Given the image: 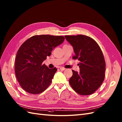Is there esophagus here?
Masks as SVG:
<instances>
[{"label": "esophagus", "mask_w": 122, "mask_h": 122, "mask_svg": "<svg viewBox=\"0 0 122 122\" xmlns=\"http://www.w3.org/2000/svg\"><path fill=\"white\" fill-rule=\"evenodd\" d=\"M60 70H61V71H64L65 69V68L63 67H60Z\"/></svg>", "instance_id": "1"}]
</instances>
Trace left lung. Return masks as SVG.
Instances as JSON below:
<instances>
[{"label":"left lung","mask_w":122,"mask_h":122,"mask_svg":"<svg viewBox=\"0 0 122 122\" xmlns=\"http://www.w3.org/2000/svg\"><path fill=\"white\" fill-rule=\"evenodd\" d=\"M74 48L73 59H78L80 72L72 70L69 80L71 87L83 96L92 95L101 85L105 78V61L102 51L91 37L78 35L65 36Z\"/></svg>","instance_id":"obj_1"}]
</instances>
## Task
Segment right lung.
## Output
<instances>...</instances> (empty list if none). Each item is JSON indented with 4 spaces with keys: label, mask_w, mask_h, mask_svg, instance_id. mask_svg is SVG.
Segmentation results:
<instances>
[{
    "label": "right lung",
    "mask_w": 122,
    "mask_h": 122,
    "mask_svg": "<svg viewBox=\"0 0 122 122\" xmlns=\"http://www.w3.org/2000/svg\"><path fill=\"white\" fill-rule=\"evenodd\" d=\"M64 39L62 36L35 35L20 46L16 57L15 72L20 85L25 92L39 94L51 84L57 69H50L42 63Z\"/></svg>",
    "instance_id": "right-lung-1"
}]
</instances>
